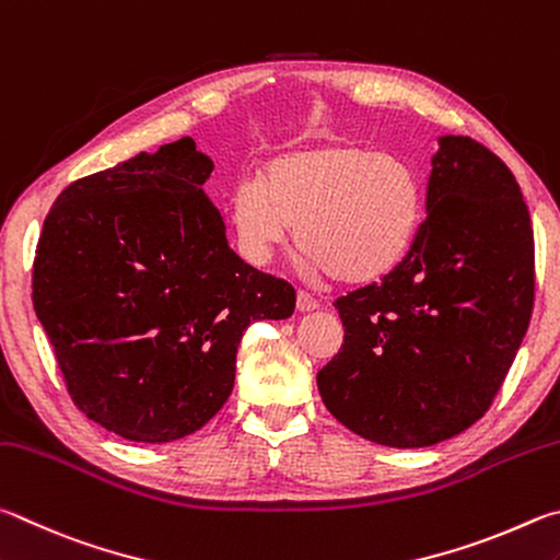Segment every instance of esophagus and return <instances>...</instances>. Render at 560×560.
<instances>
[{
  "label": "esophagus",
  "instance_id": "esophagus-1",
  "mask_svg": "<svg viewBox=\"0 0 560 560\" xmlns=\"http://www.w3.org/2000/svg\"><path fill=\"white\" fill-rule=\"evenodd\" d=\"M298 310L300 312H315V310H319V300L315 295H310L307 290H300L298 292Z\"/></svg>",
  "mask_w": 560,
  "mask_h": 560
}]
</instances>
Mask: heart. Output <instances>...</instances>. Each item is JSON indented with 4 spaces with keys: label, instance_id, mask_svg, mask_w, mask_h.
<instances>
[{
    "label": "heart",
    "instance_id": "1",
    "mask_svg": "<svg viewBox=\"0 0 560 560\" xmlns=\"http://www.w3.org/2000/svg\"><path fill=\"white\" fill-rule=\"evenodd\" d=\"M423 206L420 176L400 156L322 142L272 156L260 182L235 186L229 211L250 262H268L298 225L310 270L371 282L406 260Z\"/></svg>",
    "mask_w": 560,
    "mask_h": 560
}]
</instances>
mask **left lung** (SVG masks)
I'll list each match as a JSON object with an SVG mask.
<instances>
[{
    "label": "left lung",
    "instance_id": "obj_1",
    "mask_svg": "<svg viewBox=\"0 0 560 560\" xmlns=\"http://www.w3.org/2000/svg\"><path fill=\"white\" fill-rule=\"evenodd\" d=\"M428 219L406 260L339 298L345 345L317 374L351 433L428 447L482 418L534 310V229L509 166L472 137H440Z\"/></svg>",
    "mask_w": 560,
    "mask_h": 560
}]
</instances>
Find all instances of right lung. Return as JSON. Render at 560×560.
Returning a JSON list of instances; mask_svg holds the SVG:
<instances>
[{
	"label": "right lung",
	"mask_w": 560,
	"mask_h": 560,
	"mask_svg": "<svg viewBox=\"0 0 560 560\" xmlns=\"http://www.w3.org/2000/svg\"><path fill=\"white\" fill-rule=\"evenodd\" d=\"M191 137L83 176L38 235L32 300L71 400L110 433L172 443L219 413L243 331L295 288L229 248Z\"/></svg>",
	"instance_id": "1"
}]
</instances>
